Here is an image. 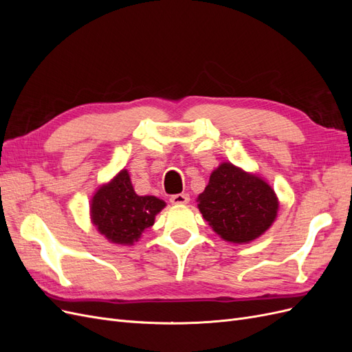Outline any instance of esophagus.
I'll list each match as a JSON object with an SVG mask.
<instances>
[{"label": "esophagus", "instance_id": "obj_1", "mask_svg": "<svg viewBox=\"0 0 352 352\" xmlns=\"http://www.w3.org/2000/svg\"><path fill=\"white\" fill-rule=\"evenodd\" d=\"M170 202L176 206H182V204H188L189 202V195L188 194H176L170 197Z\"/></svg>", "mask_w": 352, "mask_h": 352}]
</instances>
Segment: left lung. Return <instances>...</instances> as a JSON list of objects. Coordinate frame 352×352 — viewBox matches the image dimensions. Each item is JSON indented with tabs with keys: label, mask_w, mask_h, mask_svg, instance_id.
I'll list each match as a JSON object with an SVG mask.
<instances>
[{
	"label": "left lung",
	"mask_w": 352,
	"mask_h": 352,
	"mask_svg": "<svg viewBox=\"0 0 352 352\" xmlns=\"http://www.w3.org/2000/svg\"><path fill=\"white\" fill-rule=\"evenodd\" d=\"M197 201L212 230L233 243H248L261 236L279 210L278 197L264 179L232 163H221L211 173Z\"/></svg>",
	"instance_id": "left-lung-1"
}]
</instances>
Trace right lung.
Wrapping results in <instances>:
<instances>
[{"label":"right lung","mask_w":352,"mask_h":352,"mask_svg":"<svg viewBox=\"0 0 352 352\" xmlns=\"http://www.w3.org/2000/svg\"><path fill=\"white\" fill-rule=\"evenodd\" d=\"M164 207L166 202L157 197L138 195L129 173L123 168L94 194L91 220L110 242L133 245L148 228L154 225L155 216Z\"/></svg>","instance_id":"add662e5"}]
</instances>
